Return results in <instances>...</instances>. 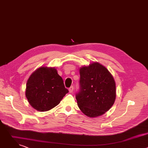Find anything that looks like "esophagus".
<instances>
[{
  "label": "esophagus",
  "mask_w": 148,
  "mask_h": 148,
  "mask_svg": "<svg viewBox=\"0 0 148 148\" xmlns=\"http://www.w3.org/2000/svg\"><path fill=\"white\" fill-rule=\"evenodd\" d=\"M73 91H74V87H73V86H71V87L69 88V92H70V93H71V92H73Z\"/></svg>",
  "instance_id": "1"
}]
</instances>
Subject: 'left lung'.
Here are the masks:
<instances>
[{"instance_id":"1","label":"left lung","mask_w":148,"mask_h":148,"mask_svg":"<svg viewBox=\"0 0 148 148\" xmlns=\"http://www.w3.org/2000/svg\"><path fill=\"white\" fill-rule=\"evenodd\" d=\"M79 74L80 88L75 96L79 108L91 118L103 115L116 98L114 77L106 67L96 62L80 68Z\"/></svg>"}]
</instances>
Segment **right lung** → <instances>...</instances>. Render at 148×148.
<instances>
[{"mask_svg": "<svg viewBox=\"0 0 148 148\" xmlns=\"http://www.w3.org/2000/svg\"><path fill=\"white\" fill-rule=\"evenodd\" d=\"M68 92L54 67L38 68L32 74L26 84V97L31 106L40 112L57 106Z\"/></svg>", "mask_w": 148, "mask_h": 148, "instance_id": "obj_1", "label": "right lung"}]
</instances>
